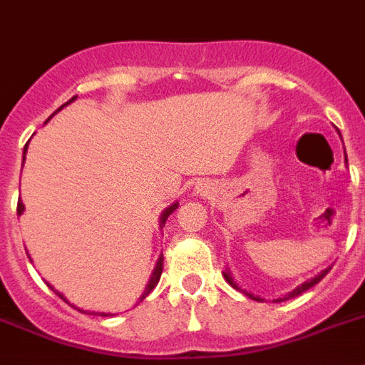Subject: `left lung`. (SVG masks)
Returning a JSON list of instances; mask_svg holds the SVG:
<instances>
[{"instance_id":"8db88e82","label":"left lung","mask_w":365,"mask_h":365,"mask_svg":"<svg viewBox=\"0 0 365 365\" xmlns=\"http://www.w3.org/2000/svg\"><path fill=\"white\" fill-rule=\"evenodd\" d=\"M329 272H331V267H327L325 272H322V273H319V275H317V277H314L312 280H308V282H304V284H301V286H299V288H295L294 292H292V294H288V295H286L284 299H292V297H297V295H301V294H303V292H307V289H310V288H312V286H316L317 282H319V280H322L323 277H325L327 273H329ZM223 277H225V280H227V282H229L230 286H232V288L240 289V288H238V284H236L235 280H232V277H230V273H229V272H225V273H223ZM242 292H244V289H242ZM244 294L247 295V297L255 299V301H262V299H260V297H255V295L247 294V292H244ZM284 299H277V301H284Z\"/></svg>"}]
</instances>
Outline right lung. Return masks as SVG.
I'll return each mask as SVG.
<instances>
[{"mask_svg":"<svg viewBox=\"0 0 365 365\" xmlns=\"http://www.w3.org/2000/svg\"><path fill=\"white\" fill-rule=\"evenodd\" d=\"M73 99L76 98H71L70 101H73ZM68 101V103H70ZM68 103H64V105H68ZM64 105H62V107H64ZM61 107V108H62ZM61 108H58V110H61ZM57 110V112H58ZM26 151H27V145H26ZM179 207V205H171L170 208H166V210H164V214H162V217H160V223L162 225H164V223H166V220H168V216H170L171 212H173V210H175V208ZM16 212H18V216H20L21 212H24V203H21L20 199H18V207H16ZM162 269H164V258H158V262H157V267H155V273H153V277H151V280H149V284H148V288H145V292H144V295H142V299H145V295H149V292H153V288H155V286L158 284V280H160V275H162ZM57 295L61 299H64L62 297L61 294H58L57 292ZM101 316H108V314H101Z\"/></svg>","mask_w":365,"mask_h":365,"instance_id":"add662e5","label":"right lung"}]
</instances>
